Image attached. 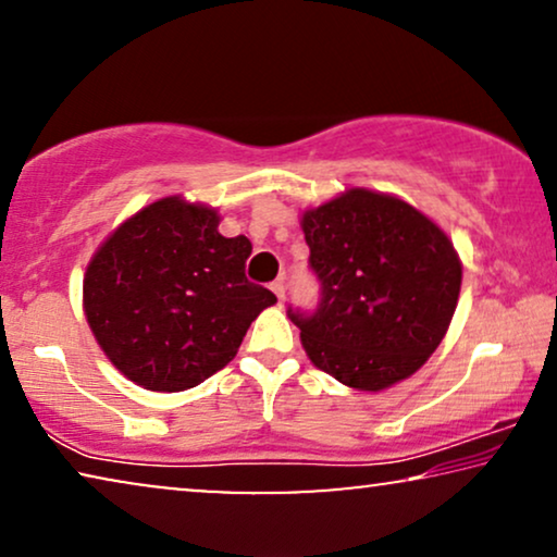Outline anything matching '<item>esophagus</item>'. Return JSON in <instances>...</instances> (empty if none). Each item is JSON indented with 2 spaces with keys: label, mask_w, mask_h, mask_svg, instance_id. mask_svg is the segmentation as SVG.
I'll list each match as a JSON object with an SVG mask.
<instances>
[{
  "label": "esophagus",
  "mask_w": 557,
  "mask_h": 557,
  "mask_svg": "<svg viewBox=\"0 0 557 557\" xmlns=\"http://www.w3.org/2000/svg\"><path fill=\"white\" fill-rule=\"evenodd\" d=\"M271 292H273V294H276V299H278V304H284V299H286V286H284V278L273 281V284H271Z\"/></svg>",
  "instance_id": "34e87169"
}]
</instances>
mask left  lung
<instances>
[{
  "instance_id": "obj_1",
  "label": "left lung",
  "mask_w": 557,
  "mask_h": 557,
  "mask_svg": "<svg viewBox=\"0 0 557 557\" xmlns=\"http://www.w3.org/2000/svg\"><path fill=\"white\" fill-rule=\"evenodd\" d=\"M301 231L322 301L288 317L311 364L364 393L421 370L459 304L451 238L410 202L364 187L304 210Z\"/></svg>"
}]
</instances>
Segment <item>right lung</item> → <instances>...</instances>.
Returning a JSON list of instances; mask_svg holds the SVG:
<instances>
[{"label": "right lung", "instance_id": "1", "mask_svg": "<svg viewBox=\"0 0 557 557\" xmlns=\"http://www.w3.org/2000/svg\"><path fill=\"white\" fill-rule=\"evenodd\" d=\"M220 212L182 195L126 218L83 276V311L98 347L144 391L180 393L238 355L248 326L276 304L250 284L246 235L225 238Z\"/></svg>", "mask_w": 557, "mask_h": 557}]
</instances>
